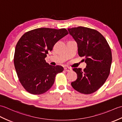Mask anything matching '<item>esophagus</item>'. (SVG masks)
<instances>
[{
	"label": "esophagus",
	"instance_id": "obj_1",
	"mask_svg": "<svg viewBox=\"0 0 122 122\" xmlns=\"http://www.w3.org/2000/svg\"><path fill=\"white\" fill-rule=\"evenodd\" d=\"M64 70L66 72H70L71 70V69L70 68H64Z\"/></svg>",
	"mask_w": 122,
	"mask_h": 122
}]
</instances>
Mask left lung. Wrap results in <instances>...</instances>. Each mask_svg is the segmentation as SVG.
<instances>
[{
  "label": "left lung",
  "instance_id": "left-lung-1",
  "mask_svg": "<svg viewBox=\"0 0 122 122\" xmlns=\"http://www.w3.org/2000/svg\"><path fill=\"white\" fill-rule=\"evenodd\" d=\"M68 31L77 44L78 54L84 56L86 68H74L77 79L71 83L74 90L84 94L95 92L104 84L110 73L112 52L105 38L97 30L78 27Z\"/></svg>",
  "mask_w": 122,
  "mask_h": 122
}]
</instances>
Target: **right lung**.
I'll list each match as a JSON object with an SVG mask.
<instances>
[{"instance_id":"right-lung-1","label":"right lung","mask_w":122,"mask_h":122,"mask_svg":"<svg viewBox=\"0 0 122 122\" xmlns=\"http://www.w3.org/2000/svg\"><path fill=\"white\" fill-rule=\"evenodd\" d=\"M68 34L65 28H37L25 32L15 46L14 65L20 83L30 94H41L52 86L56 75L63 71L60 66L46 62L48 52Z\"/></svg>"}]
</instances>
